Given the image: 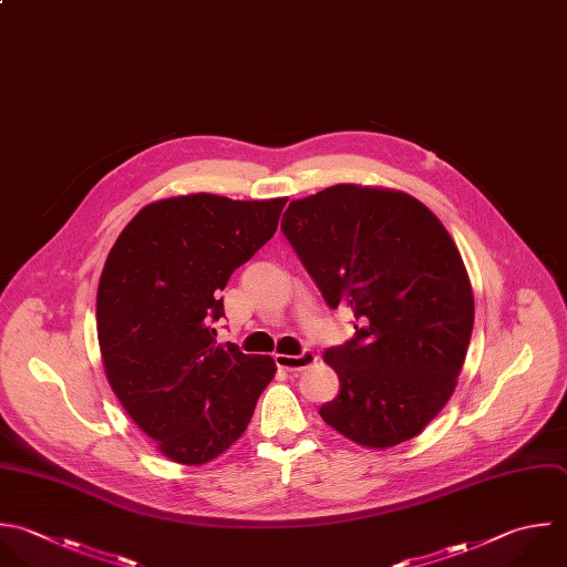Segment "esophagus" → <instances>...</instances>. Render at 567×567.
Listing matches in <instances>:
<instances>
[{
    "mask_svg": "<svg viewBox=\"0 0 567 567\" xmlns=\"http://www.w3.org/2000/svg\"><path fill=\"white\" fill-rule=\"evenodd\" d=\"M275 361L281 370L301 372V370L310 368L317 361V354L312 350H303L301 354H275Z\"/></svg>",
    "mask_w": 567,
    "mask_h": 567,
    "instance_id": "obj_1",
    "label": "esophagus"
}]
</instances>
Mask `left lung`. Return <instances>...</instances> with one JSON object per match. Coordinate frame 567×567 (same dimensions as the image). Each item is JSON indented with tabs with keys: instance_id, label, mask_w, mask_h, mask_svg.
<instances>
[{
	"instance_id": "obj_1",
	"label": "left lung",
	"mask_w": 567,
	"mask_h": 567,
	"mask_svg": "<svg viewBox=\"0 0 567 567\" xmlns=\"http://www.w3.org/2000/svg\"><path fill=\"white\" fill-rule=\"evenodd\" d=\"M281 230L354 337L323 352L339 394L321 419L365 447H392L443 410L474 326L463 259L443 224L401 190L337 184L290 202Z\"/></svg>"
}]
</instances>
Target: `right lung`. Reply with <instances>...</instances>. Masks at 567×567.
Masks as SVG:
<instances>
[{"label": "right lung", "mask_w": 567, "mask_h": 567, "mask_svg": "<svg viewBox=\"0 0 567 567\" xmlns=\"http://www.w3.org/2000/svg\"><path fill=\"white\" fill-rule=\"evenodd\" d=\"M281 199L197 193L144 206L109 252L97 339L109 383L164 456L202 465L252 419L277 365L217 343L230 275L277 230Z\"/></svg>", "instance_id": "right-lung-1"}]
</instances>
